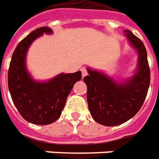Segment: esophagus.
<instances>
[{
    "label": "esophagus",
    "mask_w": 159,
    "mask_h": 159,
    "mask_svg": "<svg viewBox=\"0 0 159 159\" xmlns=\"http://www.w3.org/2000/svg\"><path fill=\"white\" fill-rule=\"evenodd\" d=\"M81 72H82V77H83V78H84V76L87 75V71H86L84 68H82V69H81Z\"/></svg>",
    "instance_id": "34e87169"
}]
</instances>
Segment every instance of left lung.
I'll return each mask as SVG.
<instances>
[{
  "mask_svg": "<svg viewBox=\"0 0 159 159\" xmlns=\"http://www.w3.org/2000/svg\"><path fill=\"white\" fill-rule=\"evenodd\" d=\"M125 34L138 56L134 75L116 80L104 72L88 67V75L84 78L91 115L95 121L105 126L119 125L135 116L144 102L150 84L144 44L131 31L125 30Z\"/></svg>",
  "mask_w": 159,
  "mask_h": 159,
  "instance_id": "obj_1",
  "label": "left lung"
}]
</instances>
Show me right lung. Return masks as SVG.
<instances>
[{
    "instance_id": "right-lung-1",
    "label": "right lung",
    "mask_w": 159,
    "mask_h": 159,
    "mask_svg": "<svg viewBox=\"0 0 159 159\" xmlns=\"http://www.w3.org/2000/svg\"><path fill=\"white\" fill-rule=\"evenodd\" d=\"M44 34H52V30L41 27L32 31L18 43L11 57L8 70V89L17 109L26 121L46 125L61 116L67 97L74 84L81 80V71L59 74L51 80H34L26 66V56L31 44Z\"/></svg>"
}]
</instances>
